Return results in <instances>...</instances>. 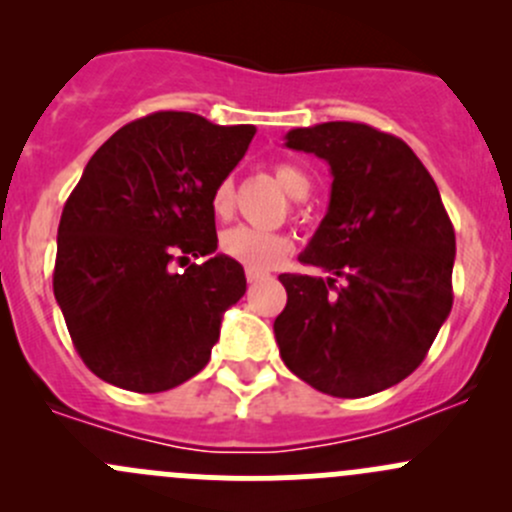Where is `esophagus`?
I'll return each mask as SVG.
<instances>
[{"label": "esophagus", "instance_id": "obj_1", "mask_svg": "<svg viewBox=\"0 0 512 512\" xmlns=\"http://www.w3.org/2000/svg\"><path fill=\"white\" fill-rule=\"evenodd\" d=\"M267 272H257V270H247V282H250V285H257V282H262V280H267Z\"/></svg>", "mask_w": 512, "mask_h": 512}]
</instances>
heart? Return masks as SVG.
<instances>
[{
	"label": "heart",
	"mask_w": 512,
	"mask_h": 512,
	"mask_svg": "<svg viewBox=\"0 0 512 512\" xmlns=\"http://www.w3.org/2000/svg\"><path fill=\"white\" fill-rule=\"evenodd\" d=\"M275 180L280 183V188L285 190L289 198H304L309 193V178L299 168L289 163L275 165ZM232 198H235V188H232V180L225 178L215 185L213 198H210V205H213V213L218 218H227L232 210ZM289 242L287 235H280V232H265L255 230V227L237 225L230 227V230L223 232L220 237V250L225 252L230 260L240 262L247 270H272V267L280 265L287 257Z\"/></svg>",
	"instance_id": "heart-1"
}]
</instances>
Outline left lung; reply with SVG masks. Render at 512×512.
<instances>
[{"label": "left lung", "instance_id": "8db88e82", "mask_svg": "<svg viewBox=\"0 0 512 512\" xmlns=\"http://www.w3.org/2000/svg\"><path fill=\"white\" fill-rule=\"evenodd\" d=\"M285 146L327 160L332 193L299 255L329 277L280 275V356L322 394L371 396L421 364L451 314L456 232L431 173L401 138L329 121L292 128Z\"/></svg>", "mask_w": 512, "mask_h": 512}]
</instances>
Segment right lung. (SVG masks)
<instances>
[{
	"mask_svg": "<svg viewBox=\"0 0 512 512\" xmlns=\"http://www.w3.org/2000/svg\"><path fill=\"white\" fill-rule=\"evenodd\" d=\"M252 136L255 126L160 111L118 128L86 163L61 213L54 297L98 379L158 394L210 361L247 289L240 262L215 252L210 198ZM190 256L206 262L169 270Z\"/></svg>",
	"mask_w": 512,
	"mask_h": 512,
	"instance_id": "obj_1",
	"label": "right lung"
}]
</instances>
